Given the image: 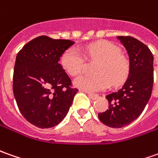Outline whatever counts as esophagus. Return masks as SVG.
<instances>
[{"label":"esophagus","mask_w":158,"mask_h":158,"mask_svg":"<svg viewBox=\"0 0 158 158\" xmlns=\"http://www.w3.org/2000/svg\"><path fill=\"white\" fill-rule=\"evenodd\" d=\"M88 97L92 100H96L99 97V95L98 94H88Z\"/></svg>","instance_id":"34e87169"}]
</instances>
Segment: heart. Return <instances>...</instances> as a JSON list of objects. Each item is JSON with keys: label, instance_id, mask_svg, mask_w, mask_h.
<instances>
[{"label": "heart", "instance_id": "b5f03b06", "mask_svg": "<svg viewBox=\"0 0 158 158\" xmlns=\"http://www.w3.org/2000/svg\"><path fill=\"white\" fill-rule=\"evenodd\" d=\"M85 52L89 57L100 59L94 75H83L75 79L74 85L86 92H100L123 83L129 73V61L121 54L120 48L109 41L91 44ZM61 64L71 76H78L84 68V56L79 49L72 47L63 54Z\"/></svg>", "mask_w": 158, "mask_h": 158}]
</instances>
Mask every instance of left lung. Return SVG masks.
Masks as SVG:
<instances>
[{
  "label": "left lung",
  "mask_w": 158,
  "mask_h": 158,
  "mask_svg": "<svg viewBox=\"0 0 158 158\" xmlns=\"http://www.w3.org/2000/svg\"><path fill=\"white\" fill-rule=\"evenodd\" d=\"M126 48L129 57V73L123 87L106 96L108 109L98 114L105 125L123 128L143 113L150 101L153 81V55L143 43L132 36L117 37Z\"/></svg>",
  "instance_id": "left-lung-1"
}]
</instances>
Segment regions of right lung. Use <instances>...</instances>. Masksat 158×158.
<instances>
[{
	"label": "right lung",
	"mask_w": 158,
	"mask_h": 158,
	"mask_svg": "<svg viewBox=\"0 0 158 158\" xmlns=\"http://www.w3.org/2000/svg\"><path fill=\"white\" fill-rule=\"evenodd\" d=\"M73 41L37 36L17 53L13 92L25 119L35 127L52 128L67 114L79 90L58 63Z\"/></svg>",
	"instance_id": "add662e5"
}]
</instances>
